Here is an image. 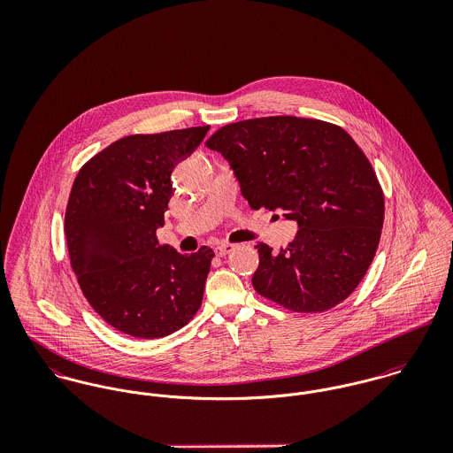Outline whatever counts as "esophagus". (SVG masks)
I'll list each match as a JSON object with an SVG mask.
<instances>
[{"label":"esophagus","instance_id":"34e87169","mask_svg":"<svg viewBox=\"0 0 453 453\" xmlns=\"http://www.w3.org/2000/svg\"><path fill=\"white\" fill-rule=\"evenodd\" d=\"M235 250V246L234 244H228V242H221V244H218L216 246V255L218 257H226L228 253H232Z\"/></svg>","mask_w":453,"mask_h":453}]
</instances>
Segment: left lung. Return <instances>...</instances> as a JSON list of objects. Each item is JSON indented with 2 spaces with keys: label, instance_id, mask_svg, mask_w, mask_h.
I'll list each match as a JSON object with an SVG mask.
<instances>
[{
  "label": "left lung",
  "instance_id": "obj_1",
  "mask_svg": "<svg viewBox=\"0 0 453 453\" xmlns=\"http://www.w3.org/2000/svg\"><path fill=\"white\" fill-rule=\"evenodd\" d=\"M205 146L230 164L251 209L298 225L288 248L255 246L259 295L307 314L343 302L368 272L384 225L380 183L356 141L321 120L265 117L228 124Z\"/></svg>",
  "mask_w": 453,
  "mask_h": 453
}]
</instances>
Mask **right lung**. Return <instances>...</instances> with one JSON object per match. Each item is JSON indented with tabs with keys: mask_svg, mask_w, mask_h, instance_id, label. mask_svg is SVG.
I'll list each match as a JSON object with an SVG mask.
<instances>
[{
	"mask_svg": "<svg viewBox=\"0 0 453 453\" xmlns=\"http://www.w3.org/2000/svg\"><path fill=\"white\" fill-rule=\"evenodd\" d=\"M209 126L134 134L111 142L76 174L67 207V251L92 309L135 338H162L194 319L214 251L160 246L171 174Z\"/></svg>",
	"mask_w": 453,
	"mask_h": 453,
	"instance_id": "add662e5",
	"label": "right lung"
}]
</instances>
